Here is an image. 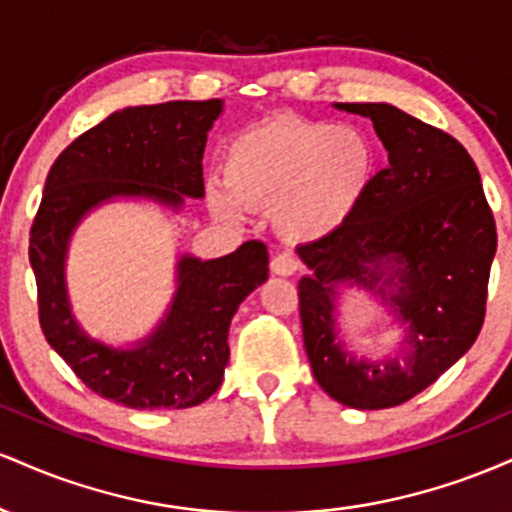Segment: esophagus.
<instances>
[{"instance_id": "esophagus-1", "label": "esophagus", "mask_w": 512, "mask_h": 512, "mask_svg": "<svg viewBox=\"0 0 512 512\" xmlns=\"http://www.w3.org/2000/svg\"><path fill=\"white\" fill-rule=\"evenodd\" d=\"M269 267H272V272L279 276H293L298 269H301V262H298L293 255H276Z\"/></svg>"}]
</instances>
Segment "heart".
Returning a JSON list of instances; mask_svg holds the SVG:
<instances>
[{
	"instance_id": "obj_1",
	"label": "heart",
	"mask_w": 512,
	"mask_h": 512,
	"mask_svg": "<svg viewBox=\"0 0 512 512\" xmlns=\"http://www.w3.org/2000/svg\"><path fill=\"white\" fill-rule=\"evenodd\" d=\"M378 151L354 125L276 117L236 134L223 151V182L207 192L219 219L272 209L276 231L317 243L344 228L366 199Z\"/></svg>"
}]
</instances>
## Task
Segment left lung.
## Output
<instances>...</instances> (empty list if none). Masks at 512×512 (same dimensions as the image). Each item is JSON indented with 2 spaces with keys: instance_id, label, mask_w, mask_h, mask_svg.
I'll return each mask as SVG.
<instances>
[{
  "instance_id": "left-lung-1",
  "label": "left lung",
  "mask_w": 512,
  "mask_h": 512,
  "mask_svg": "<svg viewBox=\"0 0 512 512\" xmlns=\"http://www.w3.org/2000/svg\"><path fill=\"white\" fill-rule=\"evenodd\" d=\"M368 117L387 166L344 228L296 252L303 344L317 385L351 409L407 402L467 354L484 325L496 223L479 170L450 134L390 103H334ZM346 288L378 297L400 330L385 355L341 337Z\"/></svg>"
}]
</instances>
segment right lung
Listing matches in <instances>:
<instances>
[{"instance_id": "add662e5", "label": "right lung", "mask_w": 512, "mask_h": 512, "mask_svg": "<svg viewBox=\"0 0 512 512\" xmlns=\"http://www.w3.org/2000/svg\"><path fill=\"white\" fill-rule=\"evenodd\" d=\"M223 101H170L115 110L74 139L52 163L31 228V267L40 327L52 349L93 392L132 409H187L223 383L228 330L238 305L269 276L262 240L202 260L178 252L175 291L154 330L134 342L93 337L67 289V257L76 228L113 202H151L180 214L204 197L202 156Z\"/></svg>"}]
</instances>
